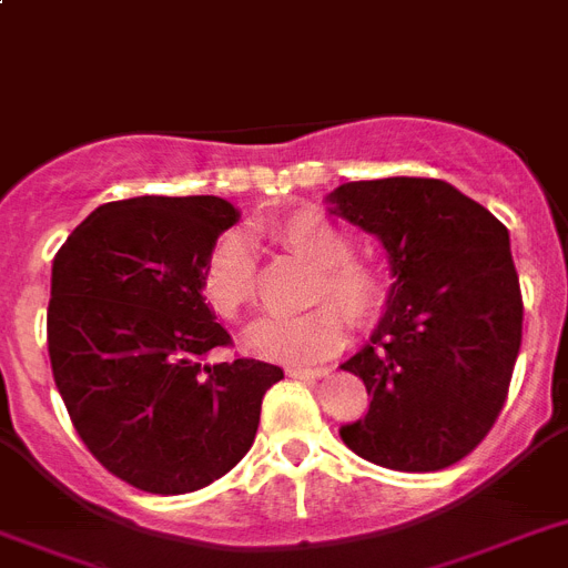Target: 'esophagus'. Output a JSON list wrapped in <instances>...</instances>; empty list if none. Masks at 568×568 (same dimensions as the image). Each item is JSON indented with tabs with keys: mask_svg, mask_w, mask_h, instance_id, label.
<instances>
[{
	"mask_svg": "<svg viewBox=\"0 0 568 568\" xmlns=\"http://www.w3.org/2000/svg\"><path fill=\"white\" fill-rule=\"evenodd\" d=\"M288 375H292V378H300V381H321L323 375H326V369H303V366H292V369H288Z\"/></svg>",
	"mask_w": 568,
	"mask_h": 568,
	"instance_id": "34e87169",
	"label": "esophagus"
}]
</instances>
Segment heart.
Instances as JSON below:
<instances>
[{"instance_id": "heart-1", "label": "heart", "mask_w": 568, "mask_h": 568, "mask_svg": "<svg viewBox=\"0 0 568 568\" xmlns=\"http://www.w3.org/2000/svg\"><path fill=\"white\" fill-rule=\"evenodd\" d=\"M271 242L317 268L308 288L312 312L288 321H260L245 335V349L276 364H314L335 355L346 341V320L369 332L389 308V283L378 265L352 256V240L335 222L314 211L288 213L268 222ZM204 303L225 321H240L256 297V260L245 236L222 233L199 276ZM326 302V307L320 303Z\"/></svg>"}]
</instances>
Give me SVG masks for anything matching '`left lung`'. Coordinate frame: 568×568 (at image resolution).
<instances>
[{
  "label": "left lung",
  "instance_id": "left-lung-1",
  "mask_svg": "<svg viewBox=\"0 0 568 568\" xmlns=\"http://www.w3.org/2000/svg\"><path fill=\"white\" fill-rule=\"evenodd\" d=\"M328 202L384 242L395 276L373 341L341 366L373 395L341 438L381 468H450L503 413L523 343L508 227L438 179L349 181Z\"/></svg>",
  "mask_w": 568,
  "mask_h": 568
}]
</instances>
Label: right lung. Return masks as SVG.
Masks as SVG:
<instances>
[{"instance_id":"add662e5","label":"right lung","mask_w":568,"mask_h":568,"mask_svg":"<svg viewBox=\"0 0 568 568\" xmlns=\"http://www.w3.org/2000/svg\"><path fill=\"white\" fill-rule=\"evenodd\" d=\"M236 216L216 195L123 199L98 207L54 256V384L89 454L146 494L225 476L254 445L262 395L283 378L254 357L202 364L231 346L199 276Z\"/></svg>"}]
</instances>
